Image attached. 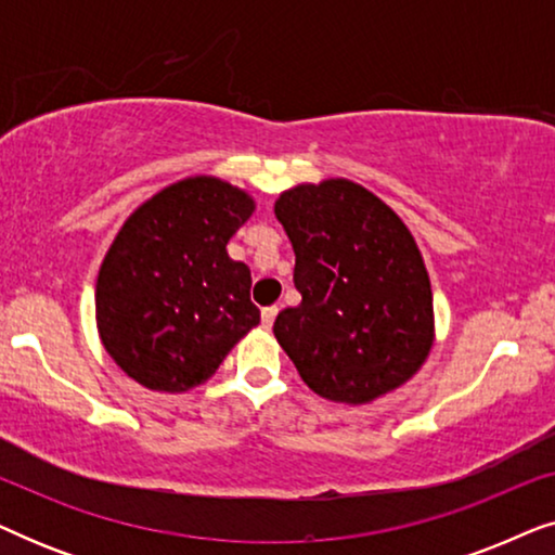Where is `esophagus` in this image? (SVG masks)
Returning <instances> with one entry per match:
<instances>
[{
    "mask_svg": "<svg viewBox=\"0 0 555 555\" xmlns=\"http://www.w3.org/2000/svg\"><path fill=\"white\" fill-rule=\"evenodd\" d=\"M275 315H278L275 306L262 308V325H264V328H272V323H275Z\"/></svg>",
    "mask_w": 555,
    "mask_h": 555,
    "instance_id": "obj_1",
    "label": "esophagus"
}]
</instances>
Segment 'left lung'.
Masks as SVG:
<instances>
[{
  "label": "left lung",
  "mask_w": 555,
  "mask_h": 555,
  "mask_svg": "<svg viewBox=\"0 0 555 555\" xmlns=\"http://www.w3.org/2000/svg\"><path fill=\"white\" fill-rule=\"evenodd\" d=\"M275 217L291 237L302 300L272 331L302 382L340 404L399 389L435 340L429 275L406 224L348 179L287 189Z\"/></svg>",
  "instance_id": "1"
}]
</instances>
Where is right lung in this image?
<instances>
[{
	"label": "right lung",
	"instance_id": "obj_1",
	"mask_svg": "<svg viewBox=\"0 0 555 555\" xmlns=\"http://www.w3.org/2000/svg\"><path fill=\"white\" fill-rule=\"evenodd\" d=\"M255 202L215 177H192L143 202L105 255L95 318L111 359L154 391L207 382L260 323L249 268L227 242Z\"/></svg>",
	"mask_w": 555,
	"mask_h": 555
}]
</instances>
